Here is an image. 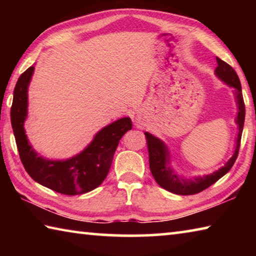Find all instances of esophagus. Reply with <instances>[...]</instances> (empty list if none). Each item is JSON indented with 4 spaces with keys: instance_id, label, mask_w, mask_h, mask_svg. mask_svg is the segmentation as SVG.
I'll return each mask as SVG.
<instances>
[{
    "instance_id": "34e87169",
    "label": "esophagus",
    "mask_w": 256,
    "mask_h": 256,
    "mask_svg": "<svg viewBox=\"0 0 256 256\" xmlns=\"http://www.w3.org/2000/svg\"><path fill=\"white\" fill-rule=\"evenodd\" d=\"M134 120H136V122L138 123V118H134Z\"/></svg>"
}]
</instances>
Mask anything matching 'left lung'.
Instances as JSON below:
<instances>
[{
    "label": "left lung",
    "mask_w": 256,
    "mask_h": 256,
    "mask_svg": "<svg viewBox=\"0 0 256 256\" xmlns=\"http://www.w3.org/2000/svg\"><path fill=\"white\" fill-rule=\"evenodd\" d=\"M216 63H218V66H216L214 71L216 76L227 86L235 89L236 102L238 106V114L236 118V123L238 125V134L235 152H234L232 157L228 160L224 167L212 172V174L194 177V178L180 177L170 167V156L167 146L160 138L154 136L152 134L148 132L144 133L146 138V144H148L151 174H152L156 182L162 188L170 190V192L174 194H178V196H193V194L200 193L203 190L214 184L216 180L222 178L224 175H226L230 170V168L237 159L238 151H240L242 132L245 120V105L244 99H242L240 81L235 70L229 64L224 62L219 58H216Z\"/></svg>",
    "instance_id": "left-lung-1"
}]
</instances>
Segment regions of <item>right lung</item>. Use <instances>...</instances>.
<instances>
[{"mask_svg": "<svg viewBox=\"0 0 256 256\" xmlns=\"http://www.w3.org/2000/svg\"><path fill=\"white\" fill-rule=\"evenodd\" d=\"M34 70L30 66L16 81L11 107V124L21 162L34 182L55 192L66 196L90 192L106 178L120 140L132 128L131 118H120L102 128L92 144L70 159L40 157L29 144L24 128L28 114V86Z\"/></svg>", "mask_w": 256, "mask_h": 256, "instance_id": "1", "label": "right lung"}]
</instances>
